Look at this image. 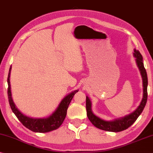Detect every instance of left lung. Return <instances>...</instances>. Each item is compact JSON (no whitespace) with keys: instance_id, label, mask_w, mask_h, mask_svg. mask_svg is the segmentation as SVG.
<instances>
[{"instance_id":"obj_1","label":"left lung","mask_w":153,"mask_h":153,"mask_svg":"<svg viewBox=\"0 0 153 153\" xmlns=\"http://www.w3.org/2000/svg\"><path fill=\"white\" fill-rule=\"evenodd\" d=\"M133 56L135 57V60L138 68H139L141 76L142 77L143 81V98L140 103V105L133 112L130 114L125 116L124 117L115 119L112 121H107L104 120L101 118H99L94 114L91 110V102L89 98L86 96V112L87 116L88 119L92 123L94 127L99 128L101 130L107 131L111 132H119L122 131L123 130L127 129L130 126H131L133 123L137 120L146 105L147 98H148V93H147V86H148V77L146 71L145 69L144 63H143V58L142 54L138 50H134Z\"/></svg>"}]
</instances>
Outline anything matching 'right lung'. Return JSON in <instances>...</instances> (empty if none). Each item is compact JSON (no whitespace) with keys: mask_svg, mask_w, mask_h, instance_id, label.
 <instances>
[{"mask_svg":"<svg viewBox=\"0 0 153 153\" xmlns=\"http://www.w3.org/2000/svg\"><path fill=\"white\" fill-rule=\"evenodd\" d=\"M11 69V66L9 68V71L7 78V83H8V90H7V94H8V99L10 107L13 112L18 118V120L22 123V125L28 128L33 132L37 133H47L51 131L55 130L59 128L62 123H63L65 117L67 115V110L69 107V105L71 102L73 97L78 90H76L72 92L70 94L67 95L62 99L61 102L59 104V107L55 110L54 112L49 117L45 118H33L28 117V116L23 114L21 111L16 108L15 103H13V99L11 97V86H10V72Z\"/></svg>","mask_w":153,"mask_h":153,"instance_id":"right-lung-1","label":"right lung"}]
</instances>
